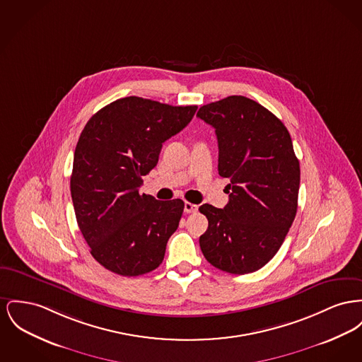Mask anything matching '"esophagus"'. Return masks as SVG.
I'll return each mask as SVG.
<instances>
[{"label": "esophagus", "instance_id": "esophagus-1", "mask_svg": "<svg viewBox=\"0 0 362 362\" xmlns=\"http://www.w3.org/2000/svg\"><path fill=\"white\" fill-rule=\"evenodd\" d=\"M198 211V206L194 205L192 202H185V212L195 213Z\"/></svg>", "mask_w": 362, "mask_h": 362}]
</instances>
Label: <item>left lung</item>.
I'll return each instance as SVG.
<instances>
[{"label": "left lung", "instance_id": "1", "mask_svg": "<svg viewBox=\"0 0 362 362\" xmlns=\"http://www.w3.org/2000/svg\"><path fill=\"white\" fill-rule=\"evenodd\" d=\"M197 116L216 129L218 175L230 179L223 209L199 206L209 221L201 250L220 271L255 272L276 255L297 214L300 170L291 136L272 112L243 95L204 105Z\"/></svg>", "mask_w": 362, "mask_h": 362}]
</instances>
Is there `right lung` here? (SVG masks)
I'll return each mask as SVG.
<instances>
[{
	"mask_svg": "<svg viewBox=\"0 0 362 362\" xmlns=\"http://www.w3.org/2000/svg\"><path fill=\"white\" fill-rule=\"evenodd\" d=\"M195 110L126 97L100 109L83 128L71 195L90 253L107 271L139 276L163 262L185 202L157 201L139 187L157 165L163 144L192 122Z\"/></svg>",
	"mask_w": 362,
	"mask_h": 362,
	"instance_id": "obj_1",
	"label": "right lung"
}]
</instances>
